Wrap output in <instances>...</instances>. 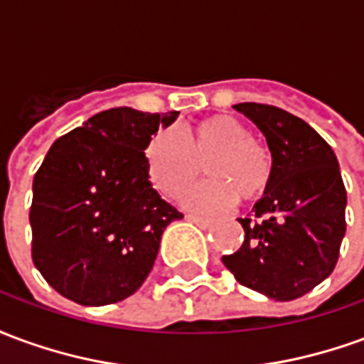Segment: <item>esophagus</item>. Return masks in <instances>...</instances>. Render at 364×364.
<instances>
[{
	"mask_svg": "<svg viewBox=\"0 0 364 364\" xmlns=\"http://www.w3.org/2000/svg\"><path fill=\"white\" fill-rule=\"evenodd\" d=\"M185 218H187L189 222H193V224H197L198 228H208V226L213 224V220H210V218H205V216H197V214H187Z\"/></svg>",
	"mask_w": 364,
	"mask_h": 364,
	"instance_id": "34e87169",
	"label": "esophagus"
}]
</instances>
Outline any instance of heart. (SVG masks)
Masks as SVG:
<instances>
[{
  "mask_svg": "<svg viewBox=\"0 0 364 364\" xmlns=\"http://www.w3.org/2000/svg\"><path fill=\"white\" fill-rule=\"evenodd\" d=\"M151 185L169 198H179L205 167L208 181L191 189L183 203L214 213L237 203H253L267 193L273 179V158L250 128L232 114H214L185 128L181 138L159 132L146 150Z\"/></svg>",
  "mask_w": 364,
  "mask_h": 364,
  "instance_id": "b5f03b06",
  "label": "heart"
}]
</instances>
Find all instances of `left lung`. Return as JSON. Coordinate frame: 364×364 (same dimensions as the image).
<instances>
[{
  "label": "left lung",
  "instance_id": "1",
  "mask_svg": "<svg viewBox=\"0 0 364 364\" xmlns=\"http://www.w3.org/2000/svg\"><path fill=\"white\" fill-rule=\"evenodd\" d=\"M234 109L259 127L273 156V179L247 218L244 244L222 263L240 284L274 300H294L336 269L345 236V193L331 146L308 122L279 107Z\"/></svg>",
  "mask_w": 364,
  "mask_h": 364
}]
</instances>
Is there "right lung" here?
<instances>
[{
    "label": "right lung",
    "mask_w": 364,
    "mask_h": 364,
    "mask_svg": "<svg viewBox=\"0 0 364 364\" xmlns=\"http://www.w3.org/2000/svg\"><path fill=\"white\" fill-rule=\"evenodd\" d=\"M167 114L117 107L60 136L33 181V263L68 300L105 306L142 287L183 214L151 187L144 150Z\"/></svg>",
    "instance_id": "1"
}]
</instances>
